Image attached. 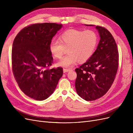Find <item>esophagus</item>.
Segmentation results:
<instances>
[{"label":"esophagus","instance_id":"esophagus-1","mask_svg":"<svg viewBox=\"0 0 133 133\" xmlns=\"http://www.w3.org/2000/svg\"><path fill=\"white\" fill-rule=\"evenodd\" d=\"M71 70V69H66V68H64V69H63V72H64V73H66V72L69 71Z\"/></svg>","mask_w":133,"mask_h":133}]
</instances>
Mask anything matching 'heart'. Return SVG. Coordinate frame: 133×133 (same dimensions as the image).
<instances>
[{"label":"heart","instance_id":"heart-1","mask_svg":"<svg viewBox=\"0 0 133 133\" xmlns=\"http://www.w3.org/2000/svg\"><path fill=\"white\" fill-rule=\"evenodd\" d=\"M59 41L52 40L49 44L51 54L57 59H60L65 49L69 53L59 61V66L69 68L79 61L83 63L93 55L98 43V36L92 30H80L68 29L59 36Z\"/></svg>","mask_w":133,"mask_h":133}]
</instances>
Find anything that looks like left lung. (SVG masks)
Masks as SVG:
<instances>
[{
    "label": "left lung",
    "mask_w": 133,
    "mask_h": 133,
    "mask_svg": "<svg viewBox=\"0 0 133 133\" xmlns=\"http://www.w3.org/2000/svg\"><path fill=\"white\" fill-rule=\"evenodd\" d=\"M95 28L100 38L97 48L86 63L75 69L76 92L87 101L95 100L107 93L114 82L119 65V53L113 37L105 28Z\"/></svg>",
    "instance_id": "left-lung-1"
}]
</instances>
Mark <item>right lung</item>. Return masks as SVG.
<instances>
[{
	"instance_id": "obj_1",
	"label": "right lung",
	"mask_w": 133,
	"mask_h": 133,
	"mask_svg": "<svg viewBox=\"0 0 133 133\" xmlns=\"http://www.w3.org/2000/svg\"><path fill=\"white\" fill-rule=\"evenodd\" d=\"M62 24L44 23L31 24L19 32L12 46V70L20 89L36 100L53 93L63 68L49 69L53 63L49 44Z\"/></svg>"
}]
</instances>
